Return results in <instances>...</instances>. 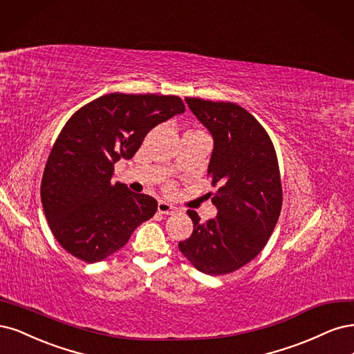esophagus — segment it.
Wrapping results in <instances>:
<instances>
[{
    "label": "esophagus",
    "instance_id": "34e87169",
    "mask_svg": "<svg viewBox=\"0 0 354 354\" xmlns=\"http://www.w3.org/2000/svg\"><path fill=\"white\" fill-rule=\"evenodd\" d=\"M157 209H158V212L163 213V214H176V213H180L179 207H175V206H172V204H169L166 201H158Z\"/></svg>",
    "mask_w": 354,
    "mask_h": 354
}]
</instances>
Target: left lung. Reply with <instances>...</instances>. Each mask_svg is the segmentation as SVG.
I'll return each instance as SVG.
<instances>
[{"instance_id": "left-lung-1", "label": "left lung", "mask_w": 354, "mask_h": 354, "mask_svg": "<svg viewBox=\"0 0 354 354\" xmlns=\"http://www.w3.org/2000/svg\"><path fill=\"white\" fill-rule=\"evenodd\" d=\"M213 136L207 175L218 187L214 219L200 222L188 210L194 231L178 244L191 265L207 275H225L247 265L268 243L282 207L275 148L265 128L235 102L185 98ZM212 196V192H210Z\"/></svg>"}]
</instances>
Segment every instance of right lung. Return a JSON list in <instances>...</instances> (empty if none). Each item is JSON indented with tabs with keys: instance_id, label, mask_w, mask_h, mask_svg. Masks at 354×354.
Here are the masks:
<instances>
[{
	"instance_id": "obj_1",
	"label": "right lung",
	"mask_w": 354,
	"mask_h": 354,
	"mask_svg": "<svg viewBox=\"0 0 354 354\" xmlns=\"http://www.w3.org/2000/svg\"><path fill=\"white\" fill-rule=\"evenodd\" d=\"M185 111L176 95H102L67 120L48 156L41 201L50 230L67 253L86 263L104 260L151 219L157 201L113 184L115 163L138 151L158 123Z\"/></svg>"
}]
</instances>
